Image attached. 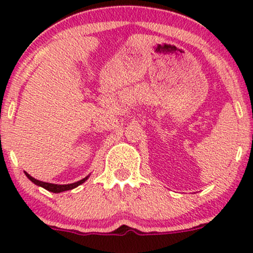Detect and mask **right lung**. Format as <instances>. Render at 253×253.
<instances>
[{
    "instance_id": "add662e5",
    "label": "right lung",
    "mask_w": 253,
    "mask_h": 253,
    "mask_svg": "<svg viewBox=\"0 0 253 253\" xmlns=\"http://www.w3.org/2000/svg\"><path fill=\"white\" fill-rule=\"evenodd\" d=\"M25 175L27 176V178H30V181H32L34 183V184L39 185V187L43 188V189L51 191V193H63V191H66V190H71V189H75V188L78 187V185H81L82 183H84L86 181V179L89 178V176L84 177L83 179H81V181L78 182H75V183H70V184H53V183H47V182H42V181H39V179H36L34 177H32L30 173H27L25 171Z\"/></svg>"
}]
</instances>
